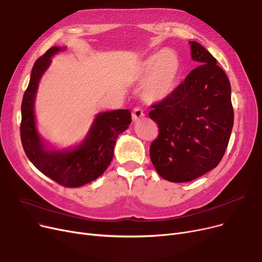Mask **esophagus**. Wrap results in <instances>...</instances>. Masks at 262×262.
<instances>
[{
	"instance_id": "1",
	"label": "esophagus",
	"mask_w": 262,
	"mask_h": 262,
	"mask_svg": "<svg viewBox=\"0 0 262 262\" xmlns=\"http://www.w3.org/2000/svg\"><path fill=\"white\" fill-rule=\"evenodd\" d=\"M143 116H144L143 110H142L140 107H136V108L133 110V113H132V118H133L134 121L140 120Z\"/></svg>"
}]
</instances>
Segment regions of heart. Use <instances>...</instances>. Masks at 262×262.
<instances>
[{
  "instance_id": "1",
  "label": "heart",
  "mask_w": 262,
  "mask_h": 262,
  "mask_svg": "<svg viewBox=\"0 0 262 262\" xmlns=\"http://www.w3.org/2000/svg\"><path fill=\"white\" fill-rule=\"evenodd\" d=\"M181 74V60L176 53L163 50L150 55L139 68L138 76L145 78L142 86L143 98L147 102L166 100L174 91Z\"/></svg>"
}]
</instances>
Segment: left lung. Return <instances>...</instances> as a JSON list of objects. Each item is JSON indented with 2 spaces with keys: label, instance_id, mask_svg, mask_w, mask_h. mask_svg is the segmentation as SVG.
Masks as SVG:
<instances>
[{
  "label": "left lung",
  "instance_id": "left-lung-1",
  "mask_svg": "<svg viewBox=\"0 0 262 262\" xmlns=\"http://www.w3.org/2000/svg\"><path fill=\"white\" fill-rule=\"evenodd\" d=\"M189 43L192 59L200 66L148 114L159 128L149 147L150 160L163 180L172 183L191 182L214 169L233 126L228 77L203 46Z\"/></svg>",
  "mask_w": 262,
  "mask_h": 262
}]
</instances>
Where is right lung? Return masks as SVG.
<instances>
[{"label": "right lung", "mask_w": 262, "mask_h": 262, "mask_svg": "<svg viewBox=\"0 0 262 262\" xmlns=\"http://www.w3.org/2000/svg\"><path fill=\"white\" fill-rule=\"evenodd\" d=\"M62 48L53 47L34 63L30 84L21 105V141L34 166L54 182L68 188L84 186L100 177L114 157L118 136L132 123L128 109L101 113L95 117L86 138L71 149H50L36 126L34 103L41 76L51 64V57Z\"/></svg>", "instance_id": "obj_1"}]
</instances>
